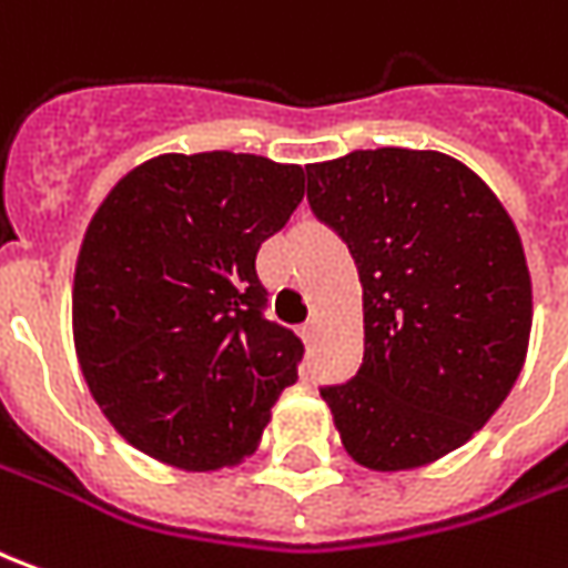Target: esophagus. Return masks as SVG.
Masks as SVG:
<instances>
[{"label":"esophagus","mask_w":568,"mask_h":568,"mask_svg":"<svg viewBox=\"0 0 568 568\" xmlns=\"http://www.w3.org/2000/svg\"><path fill=\"white\" fill-rule=\"evenodd\" d=\"M298 335L304 338V342H311L314 338V320H307V323H301L298 326Z\"/></svg>","instance_id":"esophagus-1"}]
</instances>
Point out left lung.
<instances>
[{
  "label": "left lung",
  "instance_id": "obj_1",
  "mask_svg": "<svg viewBox=\"0 0 568 568\" xmlns=\"http://www.w3.org/2000/svg\"><path fill=\"white\" fill-rule=\"evenodd\" d=\"M307 202L364 285V364L320 388L345 450L397 473L466 445L526 364L531 276L510 214L457 158L414 149L307 164Z\"/></svg>",
  "mask_w": 568,
  "mask_h": 568
}]
</instances>
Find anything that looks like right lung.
<instances>
[{
	"instance_id": "1",
	"label": "right lung",
	"mask_w": 568,
	"mask_h": 568,
	"mask_svg": "<svg viewBox=\"0 0 568 568\" xmlns=\"http://www.w3.org/2000/svg\"><path fill=\"white\" fill-rule=\"evenodd\" d=\"M304 199L261 154H158L92 214L73 273V345L108 423L186 473L257 450L304 345L264 316L257 252Z\"/></svg>"
}]
</instances>
